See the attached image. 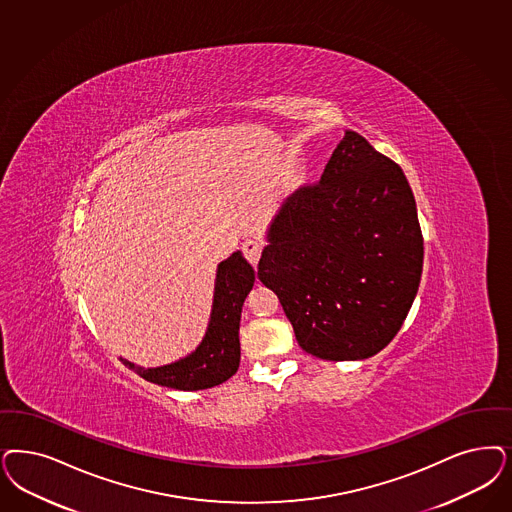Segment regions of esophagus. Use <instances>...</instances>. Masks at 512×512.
Here are the masks:
<instances>
[{
    "mask_svg": "<svg viewBox=\"0 0 512 512\" xmlns=\"http://www.w3.org/2000/svg\"><path fill=\"white\" fill-rule=\"evenodd\" d=\"M242 251H244L247 261H249L251 265L255 266L259 263V259H261L263 242H261V240H257V238H249V240H246V242L242 244Z\"/></svg>",
    "mask_w": 512,
    "mask_h": 512,
    "instance_id": "1",
    "label": "esophagus"
}]
</instances>
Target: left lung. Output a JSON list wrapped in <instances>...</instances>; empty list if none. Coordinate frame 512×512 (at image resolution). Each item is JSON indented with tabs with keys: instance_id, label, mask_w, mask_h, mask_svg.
<instances>
[{
	"instance_id": "8db88e82",
	"label": "left lung",
	"mask_w": 512,
	"mask_h": 512,
	"mask_svg": "<svg viewBox=\"0 0 512 512\" xmlns=\"http://www.w3.org/2000/svg\"><path fill=\"white\" fill-rule=\"evenodd\" d=\"M259 280L282 302L300 348L327 361L384 350L416 299L423 238L399 164L346 130L316 185L272 219Z\"/></svg>"
}]
</instances>
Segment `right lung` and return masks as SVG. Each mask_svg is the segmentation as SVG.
I'll return each instance as SVG.
<instances>
[{
    "mask_svg": "<svg viewBox=\"0 0 512 512\" xmlns=\"http://www.w3.org/2000/svg\"><path fill=\"white\" fill-rule=\"evenodd\" d=\"M255 282V270L242 251L217 265L212 314L206 335L194 352L160 367H140L121 357L124 365L147 382L164 388L196 391L223 384L240 365V316L247 293Z\"/></svg>",
    "mask_w": 512,
    "mask_h": 512,
    "instance_id": "obj_1",
    "label": "right lung"
}]
</instances>
